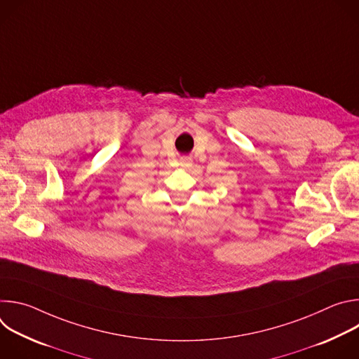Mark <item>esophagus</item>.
<instances>
[{"label":"esophagus","mask_w":359,"mask_h":359,"mask_svg":"<svg viewBox=\"0 0 359 359\" xmlns=\"http://www.w3.org/2000/svg\"><path fill=\"white\" fill-rule=\"evenodd\" d=\"M180 166L184 169H189L193 166V161L190 158H183V159H180Z\"/></svg>","instance_id":"obj_1"}]
</instances>
